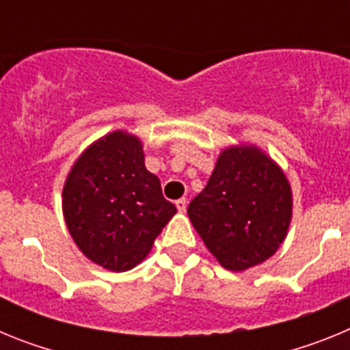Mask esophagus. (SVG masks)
<instances>
[{"mask_svg": "<svg viewBox=\"0 0 350 350\" xmlns=\"http://www.w3.org/2000/svg\"><path fill=\"white\" fill-rule=\"evenodd\" d=\"M175 206H177L178 212L184 213L185 208H187V200H185V198H180V200H177V202H175Z\"/></svg>", "mask_w": 350, "mask_h": 350, "instance_id": "1", "label": "esophagus"}]
</instances>
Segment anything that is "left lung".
Here are the masks:
<instances>
[{"instance_id": "8db88e82", "label": "left lung", "mask_w": 350, "mask_h": 350, "mask_svg": "<svg viewBox=\"0 0 350 350\" xmlns=\"http://www.w3.org/2000/svg\"><path fill=\"white\" fill-rule=\"evenodd\" d=\"M189 219L226 270L267 261L286 240L293 193L280 166L254 145L224 148Z\"/></svg>"}]
</instances>
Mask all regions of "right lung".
I'll use <instances>...</instances> for the list:
<instances>
[{"label":"right lung","mask_w":350,"mask_h":350,"mask_svg":"<svg viewBox=\"0 0 350 350\" xmlns=\"http://www.w3.org/2000/svg\"><path fill=\"white\" fill-rule=\"evenodd\" d=\"M177 208L145 168L138 137L113 131L89 145L68 173L63 213L73 242L92 262L128 271L144 261Z\"/></svg>","instance_id":"1"}]
</instances>
